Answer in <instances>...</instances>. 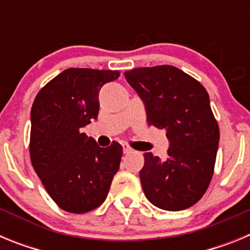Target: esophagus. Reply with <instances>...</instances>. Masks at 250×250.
<instances>
[{
	"label": "esophagus",
	"instance_id": "34e87169",
	"mask_svg": "<svg viewBox=\"0 0 250 250\" xmlns=\"http://www.w3.org/2000/svg\"><path fill=\"white\" fill-rule=\"evenodd\" d=\"M123 151H124V154H130V152L132 151V149L129 146V145L126 144V143H124V144H123Z\"/></svg>",
	"mask_w": 250,
	"mask_h": 250
}]
</instances>
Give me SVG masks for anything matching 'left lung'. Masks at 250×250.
Returning <instances> with one entry per match:
<instances>
[{"label": "left lung", "instance_id": "1", "mask_svg": "<svg viewBox=\"0 0 250 250\" xmlns=\"http://www.w3.org/2000/svg\"><path fill=\"white\" fill-rule=\"evenodd\" d=\"M146 111L147 124L167 131L164 158L144 154L140 180L155 207L184 210L200 200L210 184L219 145V127L204 86L170 65L125 72Z\"/></svg>", "mask_w": 250, "mask_h": 250}]
</instances>
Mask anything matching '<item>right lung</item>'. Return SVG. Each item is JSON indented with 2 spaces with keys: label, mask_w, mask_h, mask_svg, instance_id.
<instances>
[{
  "label": "right lung",
  "mask_w": 250,
  "mask_h": 250,
  "mask_svg": "<svg viewBox=\"0 0 250 250\" xmlns=\"http://www.w3.org/2000/svg\"><path fill=\"white\" fill-rule=\"evenodd\" d=\"M119 71L67 68L40 90L31 109L30 156L48 195L83 214L105 202L120 167L123 146L100 147L81 129L99 115V92Z\"/></svg>",
  "instance_id": "obj_1"
}]
</instances>
